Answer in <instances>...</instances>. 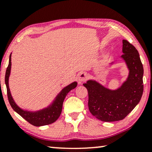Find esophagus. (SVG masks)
<instances>
[{"label": "esophagus", "instance_id": "esophagus-1", "mask_svg": "<svg viewBox=\"0 0 152 152\" xmlns=\"http://www.w3.org/2000/svg\"><path fill=\"white\" fill-rule=\"evenodd\" d=\"M87 79V75H86V72H81V73L79 74L78 75V80H79V82H84L85 80H86Z\"/></svg>", "mask_w": 152, "mask_h": 152}]
</instances>
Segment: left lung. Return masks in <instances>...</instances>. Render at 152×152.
I'll list each match as a JSON object with an SVG mask.
<instances>
[{
    "label": "left lung",
    "mask_w": 152,
    "mask_h": 152,
    "mask_svg": "<svg viewBox=\"0 0 152 152\" xmlns=\"http://www.w3.org/2000/svg\"><path fill=\"white\" fill-rule=\"evenodd\" d=\"M122 43L124 54L121 57L129 73L122 86L116 90H111L95 80H88L83 84L88 91L89 111L104 122L123 120L136 107L142 95L144 70L140 55L129 41L122 40Z\"/></svg>",
    "instance_id": "8db88e82"
}]
</instances>
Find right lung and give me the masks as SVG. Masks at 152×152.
<instances>
[{
	"label": "right lung",
	"mask_w": 152,
	"mask_h": 152,
	"mask_svg": "<svg viewBox=\"0 0 152 152\" xmlns=\"http://www.w3.org/2000/svg\"><path fill=\"white\" fill-rule=\"evenodd\" d=\"M11 55L12 53L10 55L9 64H8L7 70H6L5 82L6 87H7L8 100H9V102L12 108L14 109V111H15L16 113L19 114L22 118H23L25 120H27L29 123L34 126H44L55 122L59 118L60 115H61L62 107H63V102L66 96L67 95L69 91L76 88L77 83L76 82H72L62 89L61 92L56 97L53 102L47 108H45V109L37 111H25V110L18 107L17 104L15 103V102L12 98L9 88V77L10 75V71H11L12 66Z\"/></svg>",
	"instance_id": "add662e5"
}]
</instances>
